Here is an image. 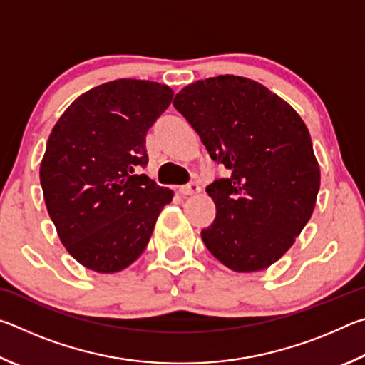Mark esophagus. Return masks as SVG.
Instances as JSON below:
<instances>
[{
  "mask_svg": "<svg viewBox=\"0 0 365 365\" xmlns=\"http://www.w3.org/2000/svg\"><path fill=\"white\" fill-rule=\"evenodd\" d=\"M197 191H200V185H197L196 182H190L187 185H182V187H178V193L180 195H196Z\"/></svg>",
  "mask_w": 365,
  "mask_h": 365,
  "instance_id": "34e87169",
  "label": "esophagus"
}]
</instances>
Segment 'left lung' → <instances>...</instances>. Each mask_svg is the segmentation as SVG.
Returning <instances> with one entry per match:
<instances>
[{
    "mask_svg": "<svg viewBox=\"0 0 365 365\" xmlns=\"http://www.w3.org/2000/svg\"><path fill=\"white\" fill-rule=\"evenodd\" d=\"M175 109L209 156L230 170L206 193L215 219L201 230L211 255L235 272L269 267L311 219L320 169L299 114L255 80L219 76L175 95Z\"/></svg>",
    "mask_w": 365,
    "mask_h": 365,
    "instance_id": "8db88e82",
    "label": "left lung"
}]
</instances>
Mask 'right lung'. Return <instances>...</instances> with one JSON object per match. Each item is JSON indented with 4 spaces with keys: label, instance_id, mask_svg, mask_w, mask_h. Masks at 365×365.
I'll list each match as a JSON object with an SVG mask.
<instances>
[{
    "label": "right lung",
    "instance_id": "obj_1",
    "mask_svg": "<svg viewBox=\"0 0 365 365\" xmlns=\"http://www.w3.org/2000/svg\"><path fill=\"white\" fill-rule=\"evenodd\" d=\"M174 98L168 85L120 78L78 96L49 135L40 165L61 242L86 269L114 274L137 261L172 190L145 174L146 132Z\"/></svg>",
    "mask_w": 365,
    "mask_h": 365
}]
</instances>
